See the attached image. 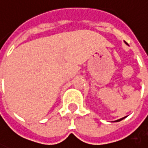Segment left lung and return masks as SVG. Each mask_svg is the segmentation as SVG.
Instances as JSON below:
<instances>
[{
    "label": "left lung",
    "instance_id": "1",
    "mask_svg": "<svg viewBox=\"0 0 148 148\" xmlns=\"http://www.w3.org/2000/svg\"><path fill=\"white\" fill-rule=\"evenodd\" d=\"M124 118H125V117H124ZM124 118H121V119H120V120H118V121H121V120H123Z\"/></svg>",
    "mask_w": 148,
    "mask_h": 148
}]
</instances>
